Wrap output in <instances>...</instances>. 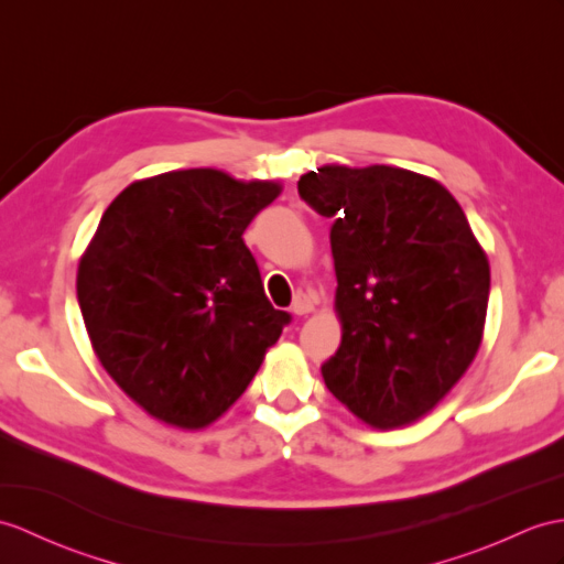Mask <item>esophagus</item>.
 <instances>
[{
  "mask_svg": "<svg viewBox=\"0 0 564 564\" xmlns=\"http://www.w3.org/2000/svg\"><path fill=\"white\" fill-rule=\"evenodd\" d=\"M291 310H293L295 314H310V312L314 310V295H312V293H305V291H300V293L293 297Z\"/></svg>",
  "mask_w": 564,
  "mask_h": 564,
  "instance_id": "esophagus-1",
  "label": "esophagus"
}]
</instances>
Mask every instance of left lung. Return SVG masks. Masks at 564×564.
Listing matches in <instances>:
<instances>
[{
  "instance_id": "8db88e82",
  "label": "left lung",
  "mask_w": 564,
  "mask_h": 564,
  "mask_svg": "<svg viewBox=\"0 0 564 564\" xmlns=\"http://www.w3.org/2000/svg\"><path fill=\"white\" fill-rule=\"evenodd\" d=\"M297 192L332 218L341 346L332 394L379 430L425 415L474 362L490 295L488 257L459 202L403 167L324 165Z\"/></svg>"
}]
</instances>
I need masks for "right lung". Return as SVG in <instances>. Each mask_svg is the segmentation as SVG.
Returning a JSON list of instances; mask_svg holds the SVG:
<instances>
[{
	"mask_svg": "<svg viewBox=\"0 0 564 564\" xmlns=\"http://www.w3.org/2000/svg\"><path fill=\"white\" fill-rule=\"evenodd\" d=\"M281 194L214 167L132 182L102 214L76 295L102 368L159 421L199 430L242 397L291 314L242 240Z\"/></svg>",
	"mask_w": 564,
	"mask_h": 564,
	"instance_id": "obj_1",
	"label": "right lung"
}]
</instances>
